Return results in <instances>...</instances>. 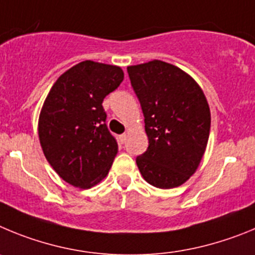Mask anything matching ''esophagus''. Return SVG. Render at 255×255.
<instances>
[{
	"label": "esophagus",
	"instance_id": "34e87169",
	"mask_svg": "<svg viewBox=\"0 0 255 255\" xmlns=\"http://www.w3.org/2000/svg\"><path fill=\"white\" fill-rule=\"evenodd\" d=\"M127 133H123V134H121V136H119V139H121V142H122V143H125L126 141H127Z\"/></svg>",
	"mask_w": 255,
	"mask_h": 255
}]
</instances>
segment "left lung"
<instances>
[{"label":"left lung","instance_id":"left-lung-1","mask_svg":"<svg viewBox=\"0 0 255 255\" xmlns=\"http://www.w3.org/2000/svg\"><path fill=\"white\" fill-rule=\"evenodd\" d=\"M127 71L148 137L147 150L136 159L139 173L156 188L179 187L196 173L206 151L207 99L188 73L166 62L153 59Z\"/></svg>","mask_w":255,"mask_h":255}]
</instances>
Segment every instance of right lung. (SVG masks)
I'll list each match as a JSON object with an SVG mask.
<instances>
[{"instance_id": "obj_1", "label": "right lung", "mask_w": 255, "mask_h": 255, "mask_svg": "<svg viewBox=\"0 0 255 255\" xmlns=\"http://www.w3.org/2000/svg\"><path fill=\"white\" fill-rule=\"evenodd\" d=\"M123 79L118 66L84 61L61 75L45 98L40 146L50 166L73 187L88 189L109 173L118 143L105 125L103 100Z\"/></svg>"}]
</instances>
